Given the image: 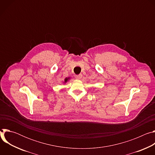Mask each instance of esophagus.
I'll return each instance as SVG.
<instances>
[{"mask_svg": "<svg viewBox=\"0 0 155 155\" xmlns=\"http://www.w3.org/2000/svg\"><path fill=\"white\" fill-rule=\"evenodd\" d=\"M81 78H82V74H79L75 76V78L77 80H80Z\"/></svg>", "mask_w": 155, "mask_h": 155, "instance_id": "1", "label": "esophagus"}]
</instances>
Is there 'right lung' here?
I'll return each mask as SVG.
<instances>
[{"label": "right lung", "mask_w": 155, "mask_h": 155, "mask_svg": "<svg viewBox=\"0 0 155 155\" xmlns=\"http://www.w3.org/2000/svg\"><path fill=\"white\" fill-rule=\"evenodd\" d=\"M70 79H71V77H66V78H65V79H64V81H63V83H64H64H66Z\"/></svg>", "instance_id": "1"}]
</instances>
